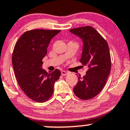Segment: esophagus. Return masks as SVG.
I'll return each mask as SVG.
<instances>
[{
	"label": "esophagus",
	"instance_id": "34e87169",
	"mask_svg": "<svg viewBox=\"0 0 130 130\" xmlns=\"http://www.w3.org/2000/svg\"><path fill=\"white\" fill-rule=\"evenodd\" d=\"M61 75H63V76L67 75L69 74V73H68L67 72H66V71H64V70L61 71Z\"/></svg>",
	"mask_w": 130,
	"mask_h": 130
}]
</instances>
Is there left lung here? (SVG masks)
<instances>
[{"instance_id":"left-lung-1","label":"left lung","mask_w":130,"mask_h":130,"mask_svg":"<svg viewBox=\"0 0 130 130\" xmlns=\"http://www.w3.org/2000/svg\"><path fill=\"white\" fill-rule=\"evenodd\" d=\"M69 31L82 40L80 61L88 68L85 75L78 77L73 92L80 99L90 100L102 91L110 73L111 58L108 45L102 35L90 26Z\"/></svg>"}]
</instances>
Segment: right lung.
I'll return each instance as SVG.
<instances>
[{"mask_svg": "<svg viewBox=\"0 0 130 130\" xmlns=\"http://www.w3.org/2000/svg\"><path fill=\"white\" fill-rule=\"evenodd\" d=\"M60 32L43 29L27 31L13 49L12 65L19 85L28 98L39 103L51 97L54 83L61 75L58 69L48 73L42 69V59L47 54L49 43Z\"/></svg>", "mask_w": 130, "mask_h": 130, "instance_id": "add662e5", "label": "right lung"}]
</instances>
